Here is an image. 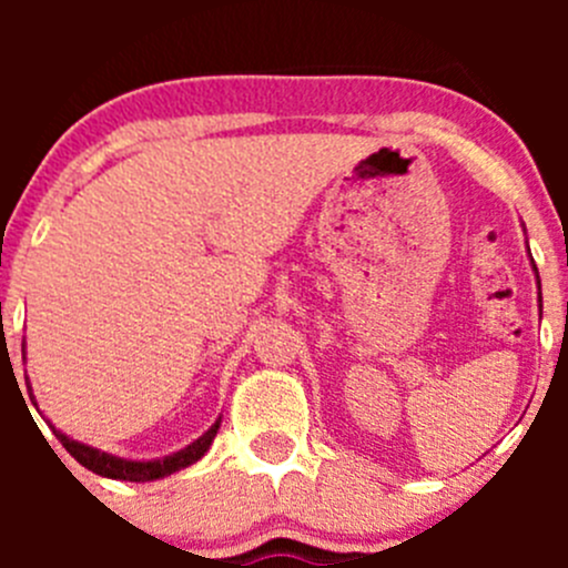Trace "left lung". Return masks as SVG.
I'll return each instance as SVG.
<instances>
[{"label": "left lung", "mask_w": 568, "mask_h": 568, "mask_svg": "<svg viewBox=\"0 0 568 568\" xmlns=\"http://www.w3.org/2000/svg\"><path fill=\"white\" fill-rule=\"evenodd\" d=\"M536 277H538V274H536Z\"/></svg>", "instance_id": "obj_1"}]
</instances>
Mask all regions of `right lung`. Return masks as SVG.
Masks as SVG:
<instances>
[{"instance_id": "obj_1", "label": "right lung", "mask_w": 568, "mask_h": 568, "mask_svg": "<svg viewBox=\"0 0 568 568\" xmlns=\"http://www.w3.org/2000/svg\"><path fill=\"white\" fill-rule=\"evenodd\" d=\"M30 387V385H27ZM216 432H220V420L214 423V426L209 428V432L203 434L200 439H194L189 448L178 450V454L168 456V459H156V462H125V459H118V456H109V454H101V450L90 448V445H82L77 443V439L65 437L62 432H57V439L62 443V448L68 450V454L73 456L82 467L93 469L95 475H104V478H114V480H134V484H142V480H153V478H164V475L175 473V469H183L189 467V464H194L197 459H203L205 450L211 448V443H214Z\"/></svg>"}]
</instances>
